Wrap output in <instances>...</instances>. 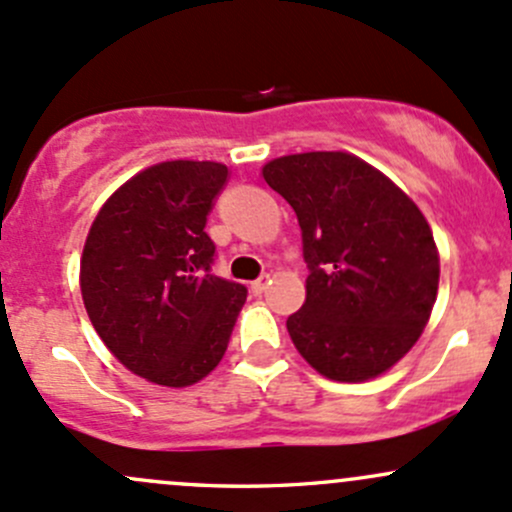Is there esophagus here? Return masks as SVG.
I'll return each mask as SVG.
<instances>
[{"instance_id": "34e87169", "label": "esophagus", "mask_w": 512, "mask_h": 512, "mask_svg": "<svg viewBox=\"0 0 512 512\" xmlns=\"http://www.w3.org/2000/svg\"><path fill=\"white\" fill-rule=\"evenodd\" d=\"M267 287H270V277H267V274H265V277L255 279V282L250 284V292H252V294H262Z\"/></svg>"}]
</instances>
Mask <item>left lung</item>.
I'll list each match as a JSON object with an SVG mask.
<instances>
[{
    "label": "left lung",
    "instance_id": "1",
    "mask_svg": "<svg viewBox=\"0 0 512 512\" xmlns=\"http://www.w3.org/2000/svg\"><path fill=\"white\" fill-rule=\"evenodd\" d=\"M262 176L294 208L309 265L287 319L301 358L328 380L387 373L422 336L439 292V250L417 203L348 152L267 161Z\"/></svg>",
    "mask_w": 512,
    "mask_h": 512
}]
</instances>
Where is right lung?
<instances>
[{
  "mask_svg": "<svg viewBox=\"0 0 512 512\" xmlns=\"http://www.w3.org/2000/svg\"><path fill=\"white\" fill-rule=\"evenodd\" d=\"M230 171L176 159L125 181L95 215L80 257V294L107 351L129 373L188 387L213 373L247 299L208 274L206 220Z\"/></svg>",
  "mask_w": 512,
  "mask_h": 512,
  "instance_id": "1",
  "label": "right lung"
}]
</instances>
